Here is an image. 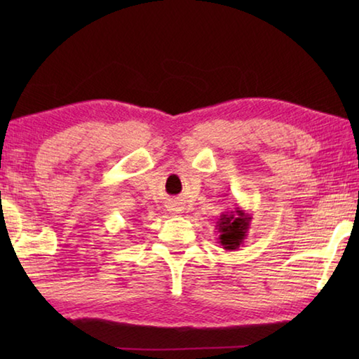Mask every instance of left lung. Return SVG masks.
Masks as SVG:
<instances>
[{
  "instance_id": "1",
  "label": "left lung",
  "mask_w": 359,
  "mask_h": 359,
  "mask_svg": "<svg viewBox=\"0 0 359 359\" xmlns=\"http://www.w3.org/2000/svg\"><path fill=\"white\" fill-rule=\"evenodd\" d=\"M252 217L241 208H234L231 212H223L217 222L218 244L223 245L224 250L236 252L244 244L248 228H250Z\"/></svg>"
}]
</instances>
